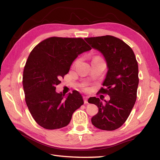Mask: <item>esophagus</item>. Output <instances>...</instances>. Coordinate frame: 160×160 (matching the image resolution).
Wrapping results in <instances>:
<instances>
[{"label": "esophagus", "mask_w": 160, "mask_h": 160, "mask_svg": "<svg viewBox=\"0 0 160 160\" xmlns=\"http://www.w3.org/2000/svg\"><path fill=\"white\" fill-rule=\"evenodd\" d=\"M83 99H84V104H87V103H88V101H87V97H86V96H84V97H83Z\"/></svg>", "instance_id": "1"}]
</instances>
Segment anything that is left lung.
Masks as SVG:
<instances>
[{"label":"left lung","instance_id":"left-lung-1","mask_svg":"<svg viewBox=\"0 0 160 160\" xmlns=\"http://www.w3.org/2000/svg\"><path fill=\"white\" fill-rule=\"evenodd\" d=\"M92 48L102 54L108 71L99 93L110 97L102 103L91 97L88 102L98 107V113L91 118L93 125L104 131L120 128L130 115L137 98L139 84L138 64L133 51L122 40L112 36L86 38Z\"/></svg>","mask_w":160,"mask_h":160}]
</instances>
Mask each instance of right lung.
Returning a JSON list of instances; mask_svg holds the SVG:
<instances>
[{
	"instance_id": "right-lung-1",
	"label": "right lung",
	"mask_w": 160,
	"mask_h": 160,
	"mask_svg": "<svg viewBox=\"0 0 160 160\" xmlns=\"http://www.w3.org/2000/svg\"><path fill=\"white\" fill-rule=\"evenodd\" d=\"M91 49L81 38L51 37L30 53L24 68L22 85L27 106L40 127L50 130L66 127L73 112L84 104L78 91L64 98L62 92H56V86L78 55Z\"/></svg>"
}]
</instances>
